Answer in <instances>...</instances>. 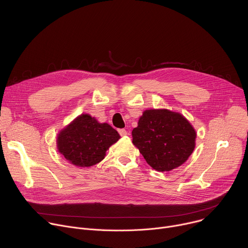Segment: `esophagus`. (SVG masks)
Returning a JSON list of instances; mask_svg holds the SVG:
<instances>
[{"mask_svg": "<svg viewBox=\"0 0 248 248\" xmlns=\"http://www.w3.org/2000/svg\"><path fill=\"white\" fill-rule=\"evenodd\" d=\"M119 133L121 136H124L127 134V131L124 128H121V129H119Z\"/></svg>", "mask_w": 248, "mask_h": 248, "instance_id": "obj_1", "label": "esophagus"}]
</instances>
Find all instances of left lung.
Segmentation results:
<instances>
[{"mask_svg":"<svg viewBox=\"0 0 248 248\" xmlns=\"http://www.w3.org/2000/svg\"><path fill=\"white\" fill-rule=\"evenodd\" d=\"M195 138L188 121L169 110H146L132 130V143L158 171L183 165L194 150Z\"/></svg>","mask_w":248,"mask_h":248,"instance_id":"8db88e82","label":"left lung"}]
</instances>
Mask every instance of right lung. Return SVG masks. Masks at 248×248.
Listing matches in <instances>:
<instances>
[{"instance_id":"add662e5","label":"right lung","mask_w":248,"mask_h":248,"mask_svg":"<svg viewBox=\"0 0 248 248\" xmlns=\"http://www.w3.org/2000/svg\"><path fill=\"white\" fill-rule=\"evenodd\" d=\"M120 139L108 124H99L87 114L80 115L58 136V149L63 157L78 167H91L101 162L106 151Z\"/></svg>"}]
</instances>
